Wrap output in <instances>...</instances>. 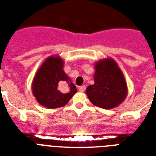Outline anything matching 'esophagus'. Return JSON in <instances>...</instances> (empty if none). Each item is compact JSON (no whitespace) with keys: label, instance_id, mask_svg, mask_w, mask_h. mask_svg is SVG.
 <instances>
[{"label":"esophagus","instance_id":"1","mask_svg":"<svg viewBox=\"0 0 156 156\" xmlns=\"http://www.w3.org/2000/svg\"><path fill=\"white\" fill-rule=\"evenodd\" d=\"M85 89H86V87H85L84 85L83 86H80V87H78V90L80 92H84Z\"/></svg>","mask_w":156,"mask_h":156}]
</instances>
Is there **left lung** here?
Returning a JSON list of instances; mask_svg holds the SVG:
<instances>
[{
    "label": "left lung",
    "mask_w": 156,
    "mask_h": 156,
    "mask_svg": "<svg viewBox=\"0 0 156 156\" xmlns=\"http://www.w3.org/2000/svg\"><path fill=\"white\" fill-rule=\"evenodd\" d=\"M94 83L86 89V94L97 107L111 109L124 101L128 94L124 73L111 58L101 59L94 64Z\"/></svg>",
    "instance_id": "left-lung-1"
}]
</instances>
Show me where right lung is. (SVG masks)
<instances>
[{
	"label": "right lung",
	"mask_w": 156,
	"mask_h": 156,
	"mask_svg": "<svg viewBox=\"0 0 156 156\" xmlns=\"http://www.w3.org/2000/svg\"><path fill=\"white\" fill-rule=\"evenodd\" d=\"M64 61L58 55L46 58L36 73L32 91L37 101L48 108H61L77 93L76 86L63 70Z\"/></svg>",
	"instance_id": "obj_1"
}]
</instances>
